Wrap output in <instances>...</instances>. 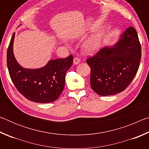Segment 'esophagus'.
Returning <instances> with one entry per match:
<instances>
[{
    "instance_id": "obj_1",
    "label": "esophagus",
    "mask_w": 149,
    "mask_h": 149,
    "mask_svg": "<svg viewBox=\"0 0 149 149\" xmlns=\"http://www.w3.org/2000/svg\"><path fill=\"white\" fill-rule=\"evenodd\" d=\"M80 62V59L79 58L77 57H75L74 58V64L75 65H77L79 64V63Z\"/></svg>"
}]
</instances>
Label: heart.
<instances>
[{
  "label": "heart",
  "instance_id": "heart-1",
  "mask_svg": "<svg viewBox=\"0 0 149 149\" xmlns=\"http://www.w3.org/2000/svg\"><path fill=\"white\" fill-rule=\"evenodd\" d=\"M103 33L99 31L92 35L83 45V50L87 54H93L100 49L101 45Z\"/></svg>",
  "mask_w": 149,
  "mask_h": 149
}]
</instances>
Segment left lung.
<instances>
[{"mask_svg": "<svg viewBox=\"0 0 149 149\" xmlns=\"http://www.w3.org/2000/svg\"><path fill=\"white\" fill-rule=\"evenodd\" d=\"M141 47L136 30L130 27L111 47L100 49L87 59L91 68V87L98 95H113L123 91L137 72Z\"/></svg>", "mask_w": 149, "mask_h": 149, "instance_id": "8db88e82", "label": "left lung"}]
</instances>
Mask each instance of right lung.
Listing matches in <instances>:
<instances>
[{
	"mask_svg": "<svg viewBox=\"0 0 149 149\" xmlns=\"http://www.w3.org/2000/svg\"><path fill=\"white\" fill-rule=\"evenodd\" d=\"M15 33L7 50V65L10 76L21 94L31 101L51 102L57 100L65 85L66 72L73 64V56L51 60L39 69H26L17 62L13 52Z\"/></svg>",
	"mask_w": 149,
	"mask_h": 149,
	"instance_id": "1",
	"label": "right lung"
}]
</instances>
